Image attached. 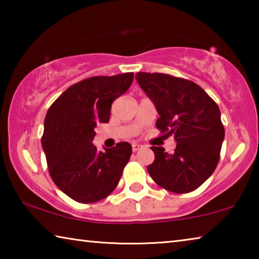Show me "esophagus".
I'll use <instances>...</instances> for the list:
<instances>
[{
  "instance_id": "34e87169",
  "label": "esophagus",
  "mask_w": 259,
  "mask_h": 259,
  "mask_svg": "<svg viewBox=\"0 0 259 259\" xmlns=\"http://www.w3.org/2000/svg\"><path fill=\"white\" fill-rule=\"evenodd\" d=\"M143 146L140 145V144H137V143H134L133 144V151L134 152H137L138 150H140V148H142Z\"/></svg>"
}]
</instances>
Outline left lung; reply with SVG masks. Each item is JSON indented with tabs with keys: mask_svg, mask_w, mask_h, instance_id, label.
<instances>
[{
	"mask_svg": "<svg viewBox=\"0 0 259 259\" xmlns=\"http://www.w3.org/2000/svg\"><path fill=\"white\" fill-rule=\"evenodd\" d=\"M159 113L156 128L174 135L175 152L152 146L155 159L147 171L157 185L174 193H188L211 176L225 137L221 111L202 88L185 78L162 73L136 74Z\"/></svg>",
	"mask_w": 259,
	"mask_h": 259,
	"instance_id": "obj_1",
	"label": "left lung"
}]
</instances>
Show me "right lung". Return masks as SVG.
<instances>
[{"label": "right lung", "instance_id": "right-lung-1", "mask_svg": "<svg viewBox=\"0 0 259 259\" xmlns=\"http://www.w3.org/2000/svg\"><path fill=\"white\" fill-rule=\"evenodd\" d=\"M134 73L94 76L64 91L48 109L42 147L52 181L69 198L94 203L115 190L133 153L129 143L98 152L95 128L107 123L112 103L129 89Z\"/></svg>", "mask_w": 259, "mask_h": 259}]
</instances>
